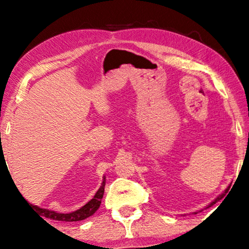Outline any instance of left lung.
<instances>
[{
    "label": "left lung",
    "mask_w": 249,
    "mask_h": 249,
    "mask_svg": "<svg viewBox=\"0 0 249 249\" xmlns=\"http://www.w3.org/2000/svg\"><path fill=\"white\" fill-rule=\"evenodd\" d=\"M224 196V195H222V196H217V197H216V199H215V200H214V201L212 202V203H211V204H210L209 206H211V205H213L214 203H216V202H217L218 200H220V199H222V196Z\"/></svg>",
    "instance_id": "1"
}]
</instances>
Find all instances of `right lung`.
<instances>
[{"instance_id":"obj_1","label":"right lung","mask_w":249,"mask_h":249,"mask_svg":"<svg viewBox=\"0 0 249 249\" xmlns=\"http://www.w3.org/2000/svg\"><path fill=\"white\" fill-rule=\"evenodd\" d=\"M104 188H105V178H103V182H102V184H101V187L98 190V192L95 193L93 199H91L86 205H83L82 208H80L79 210L74 211V212H71V213H66V214L57 213V212H54V211L40 209L36 205H33L29 203L28 204L31 205V208L35 210L36 212H38L40 215L48 217V218H52V220H54V221H65V222L82 221V220H86L87 217L91 216L92 214H94L95 211L100 208L101 199H102L103 195H104Z\"/></svg>"}]
</instances>
